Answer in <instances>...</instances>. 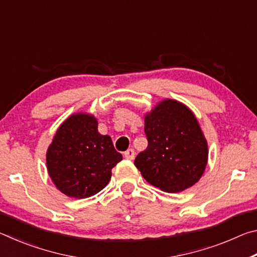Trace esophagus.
I'll use <instances>...</instances> for the list:
<instances>
[{"instance_id": "1", "label": "esophagus", "mask_w": 257, "mask_h": 257, "mask_svg": "<svg viewBox=\"0 0 257 257\" xmlns=\"http://www.w3.org/2000/svg\"><path fill=\"white\" fill-rule=\"evenodd\" d=\"M124 158L127 160H134L135 159V151L133 149H129L124 152Z\"/></svg>"}]
</instances>
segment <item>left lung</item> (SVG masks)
<instances>
[{"label": "left lung", "instance_id": "1", "mask_svg": "<svg viewBox=\"0 0 257 257\" xmlns=\"http://www.w3.org/2000/svg\"><path fill=\"white\" fill-rule=\"evenodd\" d=\"M144 120L149 146L134 162L144 179L167 193H179L196 184L205 171L208 149L193 111L165 98Z\"/></svg>", "mask_w": 257, "mask_h": 257}]
</instances>
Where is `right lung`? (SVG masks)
<instances>
[{"mask_svg": "<svg viewBox=\"0 0 257 257\" xmlns=\"http://www.w3.org/2000/svg\"><path fill=\"white\" fill-rule=\"evenodd\" d=\"M97 119L75 113L60 124L46 152L50 178L61 193L73 198L93 196L105 187L112 168L122 160L108 135L97 130Z\"/></svg>", "mask_w": 257, "mask_h": 257, "instance_id": "1", "label": "right lung"}]
</instances>
